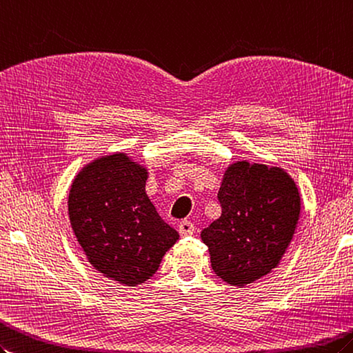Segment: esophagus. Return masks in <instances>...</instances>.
Returning <instances> with one entry per match:
<instances>
[{
	"label": "esophagus",
	"instance_id": "obj_1",
	"mask_svg": "<svg viewBox=\"0 0 353 353\" xmlns=\"http://www.w3.org/2000/svg\"><path fill=\"white\" fill-rule=\"evenodd\" d=\"M194 232H195V227H194V224L191 223V221H186V219L180 221V224H179V233H180V236H182V237L192 236Z\"/></svg>",
	"mask_w": 353,
	"mask_h": 353
}]
</instances>
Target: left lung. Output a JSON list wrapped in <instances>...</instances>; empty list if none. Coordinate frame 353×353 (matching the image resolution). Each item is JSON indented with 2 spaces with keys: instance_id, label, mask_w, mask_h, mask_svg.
Masks as SVG:
<instances>
[{
  "instance_id": "left-lung-1",
  "label": "left lung",
  "mask_w": 353,
  "mask_h": 353,
  "mask_svg": "<svg viewBox=\"0 0 353 353\" xmlns=\"http://www.w3.org/2000/svg\"><path fill=\"white\" fill-rule=\"evenodd\" d=\"M221 216L201 232L214 272L242 288L275 269L301 214L294 180L280 167L237 161L218 191Z\"/></svg>"
}]
</instances>
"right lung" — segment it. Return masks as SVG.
<instances>
[{
	"label": "right lung",
	"instance_id": "right-lung-1",
	"mask_svg": "<svg viewBox=\"0 0 353 353\" xmlns=\"http://www.w3.org/2000/svg\"><path fill=\"white\" fill-rule=\"evenodd\" d=\"M149 171L126 153L97 158L75 176L69 218L92 266L120 284L135 285L157 272L179 239L145 194Z\"/></svg>",
	"mask_w": 353,
	"mask_h": 353
}]
</instances>
